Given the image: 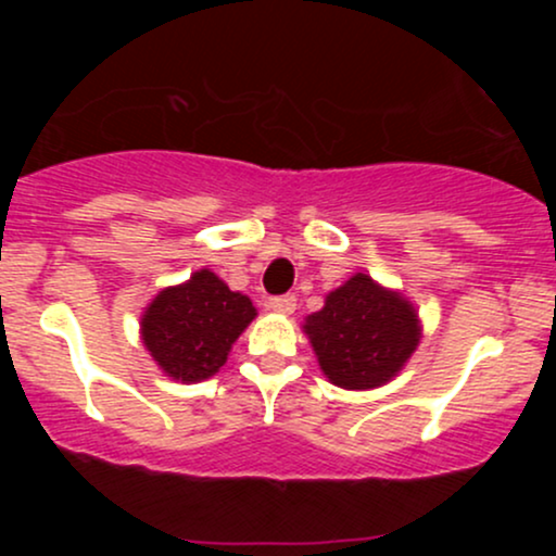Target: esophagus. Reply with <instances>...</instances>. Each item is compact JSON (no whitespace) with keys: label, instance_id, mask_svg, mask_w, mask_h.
<instances>
[{"label":"esophagus","instance_id":"34e87169","mask_svg":"<svg viewBox=\"0 0 556 556\" xmlns=\"http://www.w3.org/2000/svg\"><path fill=\"white\" fill-rule=\"evenodd\" d=\"M298 305V298L295 295H279V298H271L269 300V308L277 311V314H292Z\"/></svg>","mask_w":556,"mask_h":556}]
</instances>
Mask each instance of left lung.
Here are the masks:
<instances>
[{
  "label": "left lung",
  "mask_w": 556,
  "mask_h": 556,
  "mask_svg": "<svg viewBox=\"0 0 556 556\" xmlns=\"http://www.w3.org/2000/svg\"><path fill=\"white\" fill-rule=\"evenodd\" d=\"M303 331L324 376L355 392L389 384L424 337L416 305L363 271L331 290Z\"/></svg>",
  "instance_id": "obj_1"
}]
</instances>
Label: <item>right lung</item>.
<instances>
[{
  "mask_svg": "<svg viewBox=\"0 0 556 556\" xmlns=\"http://www.w3.org/2000/svg\"><path fill=\"white\" fill-rule=\"evenodd\" d=\"M258 316L242 292L229 290L212 269H198L164 287L140 316V340L164 376L198 384L227 363L229 350Z\"/></svg>",
  "mask_w": 556,
  "mask_h": 556,
  "instance_id": "1",
  "label": "right lung"
}]
</instances>
